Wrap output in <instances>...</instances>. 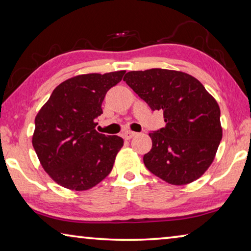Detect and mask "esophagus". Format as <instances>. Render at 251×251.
Instances as JSON below:
<instances>
[{
    "mask_svg": "<svg viewBox=\"0 0 251 251\" xmlns=\"http://www.w3.org/2000/svg\"><path fill=\"white\" fill-rule=\"evenodd\" d=\"M137 134L135 133V131H130V130H128V131H125L124 134H123V137H124L125 139H127V141H129V139H131L134 137V136H136Z\"/></svg>",
    "mask_w": 251,
    "mask_h": 251,
    "instance_id": "obj_1",
    "label": "esophagus"
}]
</instances>
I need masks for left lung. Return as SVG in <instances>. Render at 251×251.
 Segmentation results:
<instances>
[{"instance_id": "obj_1", "label": "left lung", "mask_w": 251, "mask_h": 251, "mask_svg": "<svg viewBox=\"0 0 251 251\" xmlns=\"http://www.w3.org/2000/svg\"><path fill=\"white\" fill-rule=\"evenodd\" d=\"M123 80L152 110L164 113L166 125L150 133L152 146L144 155L148 171L176 186L201 177L223 138L217 100L197 78L180 71H131Z\"/></svg>"}]
</instances>
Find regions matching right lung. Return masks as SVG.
Wrapping results in <instances>:
<instances>
[{
	"mask_svg": "<svg viewBox=\"0 0 251 251\" xmlns=\"http://www.w3.org/2000/svg\"><path fill=\"white\" fill-rule=\"evenodd\" d=\"M126 71L82 74L64 80L53 91L35 117L32 144L49 176L64 188L91 189L112 172L124 145L120 136L94 128L103 114L101 103Z\"/></svg>",
	"mask_w": 251,
	"mask_h": 251,
	"instance_id": "1",
	"label": "right lung"
}]
</instances>
